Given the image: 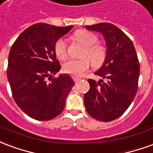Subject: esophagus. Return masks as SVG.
<instances>
[{
  "mask_svg": "<svg viewBox=\"0 0 153 153\" xmlns=\"http://www.w3.org/2000/svg\"><path fill=\"white\" fill-rule=\"evenodd\" d=\"M73 79H74V81L75 82V83H78L79 81H80V80H81V79H80V78H77V77H74Z\"/></svg>",
  "mask_w": 153,
  "mask_h": 153,
  "instance_id": "esophagus-1",
  "label": "esophagus"
}]
</instances>
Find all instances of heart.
Masks as SVG:
<instances>
[{"label":"heart","mask_w":153,"mask_h":153,"mask_svg":"<svg viewBox=\"0 0 153 153\" xmlns=\"http://www.w3.org/2000/svg\"><path fill=\"white\" fill-rule=\"evenodd\" d=\"M74 39L82 45L83 48L80 60H70L64 64L63 69L65 73L74 77H80L88 70L91 64L94 68L102 65L107 56L106 47L102 44L97 43L98 38L96 34L88 30H79L74 33ZM55 52L60 60L67 57V45L65 41L60 38L55 43Z\"/></svg>","instance_id":"b5f03b06"}]
</instances>
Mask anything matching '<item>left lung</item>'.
I'll list each match as a JSON object with an SVG mask.
<instances>
[{"label": "left lung", "instance_id": "1", "mask_svg": "<svg viewBox=\"0 0 153 153\" xmlns=\"http://www.w3.org/2000/svg\"><path fill=\"white\" fill-rule=\"evenodd\" d=\"M104 36L107 56L96 75L105 79L96 82L88 79L90 89L84 95L87 112L97 120L109 122L124 114L138 91L139 63L134 46L115 25L101 23L86 25Z\"/></svg>", "mask_w": 153, "mask_h": 153}]
</instances>
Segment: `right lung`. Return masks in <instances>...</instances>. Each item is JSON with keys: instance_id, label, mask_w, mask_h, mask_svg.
I'll list each match as a JSON object with an SVG mask.
<instances>
[{"instance_id": "obj_1", "label": "right lung", "mask_w": 153, "mask_h": 153, "mask_svg": "<svg viewBox=\"0 0 153 153\" xmlns=\"http://www.w3.org/2000/svg\"><path fill=\"white\" fill-rule=\"evenodd\" d=\"M73 27L35 24L25 29L12 45L7 79L16 104L31 118L46 121L63 111L74 82L67 74L51 78L60 70L55 43Z\"/></svg>"}]
</instances>
